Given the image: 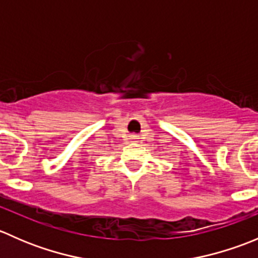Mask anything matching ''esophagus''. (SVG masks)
Instances as JSON below:
<instances>
[{
  "instance_id": "esophagus-1",
  "label": "esophagus",
  "mask_w": 258,
  "mask_h": 258,
  "mask_svg": "<svg viewBox=\"0 0 258 258\" xmlns=\"http://www.w3.org/2000/svg\"><path fill=\"white\" fill-rule=\"evenodd\" d=\"M131 139H132V140H137V136H132Z\"/></svg>"
}]
</instances>
